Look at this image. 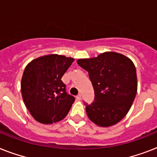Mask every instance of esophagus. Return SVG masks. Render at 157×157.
Instances as JSON below:
<instances>
[{"label": "esophagus", "instance_id": "obj_1", "mask_svg": "<svg viewBox=\"0 0 157 157\" xmlns=\"http://www.w3.org/2000/svg\"><path fill=\"white\" fill-rule=\"evenodd\" d=\"M76 100H77V101H81V95L78 94L77 96H76Z\"/></svg>", "mask_w": 157, "mask_h": 157}]
</instances>
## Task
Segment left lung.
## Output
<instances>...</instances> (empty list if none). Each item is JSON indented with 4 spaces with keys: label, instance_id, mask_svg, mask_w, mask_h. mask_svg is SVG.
<instances>
[{
    "label": "left lung",
    "instance_id": "left-lung-1",
    "mask_svg": "<svg viewBox=\"0 0 157 157\" xmlns=\"http://www.w3.org/2000/svg\"><path fill=\"white\" fill-rule=\"evenodd\" d=\"M76 62L89 72L94 89V102L85 108L89 120L104 128L118 123L128 113L137 92L133 62L115 52L78 59Z\"/></svg>",
    "mask_w": 157,
    "mask_h": 157
}]
</instances>
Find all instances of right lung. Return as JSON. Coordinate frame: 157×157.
<instances>
[{"instance_id":"1","label":"right lung","mask_w":157,"mask_h":157,"mask_svg":"<svg viewBox=\"0 0 157 157\" xmlns=\"http://www.w3.org/2000/svg\"><path fill=\"white\" fill-rule=\"evenodd\" d=\"M74 58L49 54L26 65L21 83L22 98L30 114L39 123H56L66 117L75 101L67 94L61 77Z\"/></svg>"}]
</instances>
